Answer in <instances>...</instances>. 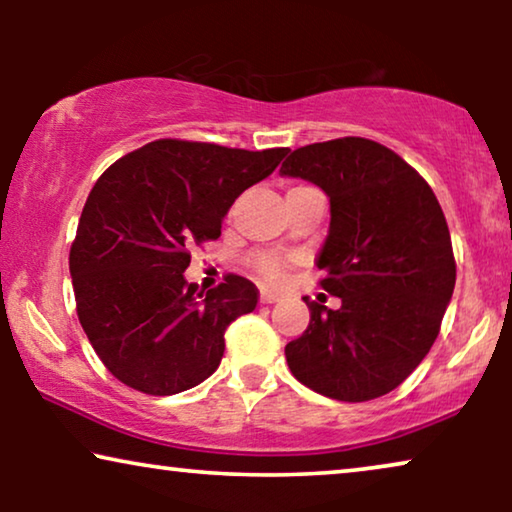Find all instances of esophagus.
Segmentation results:
<instances>
[{"label":"esophagus","mask_w":512,"mask_h":512,"mask_svg":"<svg viewBox=\"0 0 512 512\" xmlns=\"http://www.w3.org/2000/svg\"><path fill=\"white\" fill-rule=\"evenodd\" d=\"M258 300H261L263 305H272V303H277L279 296H277V293H268V291H263V293H261V298H258Z\"/></svg>","instance_id":"34e87169"}]
</instances>
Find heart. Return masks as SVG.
Here are the masks:
<instances>
[{"label": "heart", "mask_w": 512, "mask_h": 512, "mask_svg": "<svg viewBox=\"0 0 512 512\" xmlns=\"http://www.w3.org/2000/svg\"><path fill=\"white\" fill-rule=\"evenodd\" d=\"M251 270L258 277V282L265 286H282L289 277L291 258L284 254H275V251H261L249 258Z\"/></svg>", "instance_id": "1"}]
</instances>
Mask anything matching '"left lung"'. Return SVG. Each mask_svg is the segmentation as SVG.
Instances as JSON below:
<instances>
[{
	"label": "left lung",
	"mask_w": 512,
	"mask_h": 512,
	"mask_svg": "<svg viewBox=\"0 0 512 512\" xmlns=\"http://www.w3.org/2000/svg\"><path fill=\"white\" fill-rule=\"evenodd\" d=\"M279 172L331 198L317 268L321 289L342 300L328 310L303 298L310 326L286 345V363L335 401L389 394L429 354L457 282L438 198L398 153L363 137L300 146Z\"/></svg>",
	"instance_id": "obj_1"
}]
</instances>
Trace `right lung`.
<instances>
[{
  "instance_id": "obj_1",
  "label": "right lung",
  "mask_w": 512,
  "mask_h": 512,
  "mask_svg": "<svg viewBox=\"0 0 512 512\" xmlns=\"http://www.w3.org/2000/svg\"><path fill=\"white\" fill-rule=\"evenodd\" d=\"M286 149L244 151L156 139L118 158L90 191L69 249L76 314L116 380L172 396L219 368L223 333L258 303L226 275L207 293L188 284L193 244L219 240L223 216L270 177Z\"/></svg>"
}]
</instances>
